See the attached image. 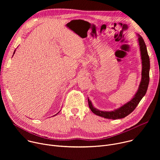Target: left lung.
<instances>
[{
  "instance_id": "obj_1",
  "label": "left lung",
  "mask_w": 160,
  "mask_h": 160,
  "mask_svg": "<svg viewBox=\"0 0 160 160\" xmlns=\"http://www.w3.org/2000/svg\"><path fill=\"white\" fill-rule=\"evenodd\" d=\"M138 35L142 60V78L140 85L139 86V88L138 90V92H136L133 98L130 101L125 103L120 108L111 111H104L96 109L93 106L92 102H91V101L88 98L89 108L95 115L103 117L104 118L112 120L123 118L128 115L129 114H130L135 109L137 106L139 104L141 100L145 96L149 82L150 61L146 43L142 37L139 35Z\"/></svg>"
}]
</instances>
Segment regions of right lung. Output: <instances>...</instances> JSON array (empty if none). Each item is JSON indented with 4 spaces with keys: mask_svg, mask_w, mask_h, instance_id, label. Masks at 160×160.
Segmentation results:
<instances>
[{
    "mask_svg": "<svg viewBox=\"0 0 160 160\" xmlns=\"http://www.w3.org/2000/svg\"><path fill=\"white\" fill-rule=\"evenodd\" d=\"M15 51H16V50H15V51H14V53H15ZM58 113H57V114H58ZM57 114H56V115H57Z\"/></svg>",
    "mask_w": 160,
    "mask_h": 160,
    "instance_id": "obj_1",
    "label": "right lung"
}]
</instances>
